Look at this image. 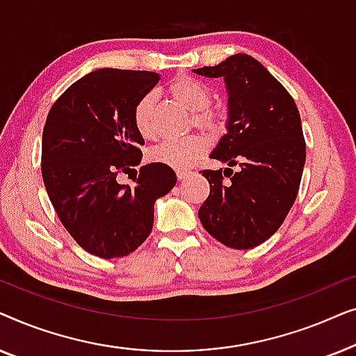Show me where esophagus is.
<instances>
[{"label":"esophagus","instance_id":"34e87169","mask_svg":"<svg viewBox=\"0 0 356 356\" xmlns=\"http://www.w3.org/2000/svg\"><path fill=\"white\" fill-rule=\"evenodd\" d=\"M189 173H191V172H188V170H178V172H177V177H178L179 181H181V179H184V178H188V177H189Z\"/></svg>","mask_w":356,"mask_h":356}]
</instances>
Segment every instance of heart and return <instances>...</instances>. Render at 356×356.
<instances>
[{"label": "heart", "instance_id": "heart-1", "mask_svg": "<svg viewBox=\"0 0 356 356\" xmlns=\"http://www.w3.org/2000/svg\"><path fill=\"white\" fill-rule=\"evenodd\" d=\"M168 94L193 113V123L207 133L218 134L225 128V115L220 110L211 108L213 94L206 84L189 76H179L168 86ZM154 104L152 94H145L138 100L133 110V121L138 133L144 139H154ZM207 143L201 136H189L181 140H165L150 150L149 159L155 163L167 165L175 170H186L202 157Z\"/></svg>", "mask_w": 356, "mask_h": 356}]
</instances>
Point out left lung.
Instances as JSON below:
<instances>
[{"instance_id":"left-lung-1","label":"left lung","mask_w":356,"mask_h":356,"mask_svg":"<svg viewBox=\"0 0 356 356\" xmlns=\"http://www.w3.org/2000/svg\"><path fill=\"white\" fill-rule=\"evenodd\" d=\"M194 72L223 77L228 92L227 134L211 159L230 168L202 170L211 193L199 218L225 246L251 250L279 230L298 194L306 160L298 108L285 87L245 53ZM232 166L241 168L233 174Z\"/></svg>"}]
</instances>
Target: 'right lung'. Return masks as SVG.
Returning <instances> with one entry per match:
<instances>
[{
    "label": "right lung",
    "instance_id": "1",
    "mask_svg": "<svg viewBox=\"0 0 356 356\" xmlns=\"http://www.w3.org/2000/svg\"><path fill=\"white\" fill-rule=\"evenodd\" d=\"M160 81L157 72L102 67L63 92L47 116L42 177L60 220L90 254L123 257L152 232L154 204L172 191L177 175L147 163L136 186L116 181L143 159L133 110Z\"/></svg>",
    "mask_w": 356,
    "mask_h": 356
}]
</instances>
